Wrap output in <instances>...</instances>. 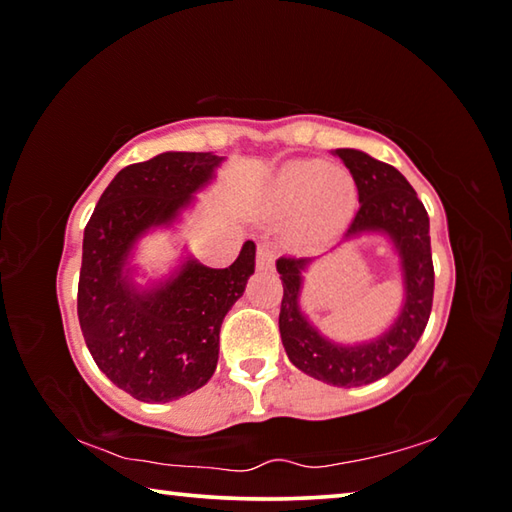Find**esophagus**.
I'll return each mask as SVG.
<instances>
[{
  "label": "esophagus",
  "instance_id": "esophagus-1",
  "mask_svg": "<svg viewBox=\"0 0 512 512\" xmlns=\"http://www.w3.org/2000/svg\"><path fill=\"white\" fill-rule=\"evenodd\" d=\"M275 248L268 246V244H259L257 246V268H262V271H268V268L275 266Z\"/></svg>",
  "mask_w": 512,
  "mask_h": 512
}]
</instances>
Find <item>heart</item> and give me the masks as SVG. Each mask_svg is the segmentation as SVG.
<instances>
[{"label":"heart","instance_id":"heart-1","mask_svg":"<svg viewBox=\"0 0 512 512\" xmlns=\"http://www.w3.org/2000/svg\"><path fill=\"white\" fill-rule=\"evenodd\" d=\"M275 198L282 212L298 214V232L320 241L339 232L357 210V185L345 169L327 162L298 160L282 169L275 183Z\"/></svg>","mask_w":512,"mask_h":512}]
</instances>
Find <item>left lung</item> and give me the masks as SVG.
I'll return each mask as SVG.
<instances>
[{"mask_svg": "<svg viewBox=\"0 0 512 512\" xmlns=\"http://www.w3.org/2000/svg\"><path fill=\"white\" fill-rule=\"evenodd\" d=\"M336 155L350 169L359 194V210L348 225V235L384 230L402 255L406 302L400 318L372 343L343 348L325 341L300 314V273L307 259L280 257L277 271L284 287L280 307V336L291 363L309 377L332 386H363L391 375L413 352L427 327L433 305V262L429 216L400 171L370 155L339 149Z\"/></svg>", "mask_w": 512, "mask_h": 512, "instance_id": "obj_1", "label": "left lung"}]
</instances>
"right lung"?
<instances>
[{
    "mask_svg": "<svg viewBox=\"0 0 512 512\" xmlns=\"http://www.w3.org/2000/svg\"><path fill=\"white\" fill-rule=\"evenodd\" d=\"M221 158L160 153L121 169L83 232L76 311L85 345L112 384L140 402H171L207 384L225 314L255 273V244L235 264L187 262L176 280L140 296L121 277L128 250L151 225L171 221Z\"/></svg>",
    "mask_w": 512,
    "mask_h": 512,
    "instance_id": "obj_1",
    "label": "right lung"
}]
</instances>
